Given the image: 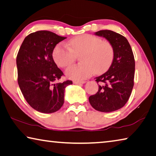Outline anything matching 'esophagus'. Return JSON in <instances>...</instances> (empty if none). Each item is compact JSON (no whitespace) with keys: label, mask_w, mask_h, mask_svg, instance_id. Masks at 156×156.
<instances>
[{"label":"esophagus","mask_w":156,"mask_h":156,"mask_svg":"<svg viewBox=\"0 0 156 156\" xmlns=\"http://www.w3.org/2000/svg\"><path fill=\"white\" fill-rule=\"evenodd\" d=\"M74 84H76V85H80V84H84L85 83V81H78V80H75L73 81Z\"/></svg>","instance_id":"esophagus-1"}]
</instances>
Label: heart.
Instances as JSON below:
<instances>
[{
    "mask_svg": "<svg viewBox=\"0 0 156 156\" xmlns=\"http://www.w3.org/2000/svg\"><path fill=\"white\" fill-rule=\"evenodd\" d=\"M83 64L69 67L66 76L71 80L81 81L96 72L102 73L112 62L114 50L111 44L92 34H83L74 37L68 41L57 45L53 52L54 61L59 66L67 67L74 62L79 55Z\"/></svg>",
    "mask_w": 156,
    "mask_h": 156,
    "instance_id": "b5f03b06",
    "label": "heart"
}]
</instances>
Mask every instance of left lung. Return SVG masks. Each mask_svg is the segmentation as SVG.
<instances>
[{"mask_svg": "<svg viewBox=\"0 0 156 156\" xmlns=\"http://www.w3.org/2000/svg\"><path fill=\"white\" fill-rule=\"evenodd\" d=\"M95 35L107 39L114 50V58L110 68L95 78L100 83L98 90L89 97L96 110L111 112L124 106L131 94L134 85L135 59L127 39L112 30L96 32Z\"/></svg>", "mask_w": 156, "mask_h": 156, "instance_id": "8db88e82", "label": "left lung"}]
</instances>
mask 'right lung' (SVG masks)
I'll return each mask as SVG.
<instances>
[{
	"instance_id": "right-lung-1",
	"label": "right lung",
	"mask_w": 156,
	"mask_h": 156,
	"mask_svg": "<svg viewBox=\"0 0 156 156\" xmlns=\"http://www.w3.org/2000/svg\"><path fill=\"white\" fill-rule=\"evenodd\" d=\"M66 37L47 30L28 34L16 57L18 83L28 104L42 113L59 110L65 100V88L72 81L56 83L63 75L53 58L55 46Z\"/></svg>"
}]
</instances>
